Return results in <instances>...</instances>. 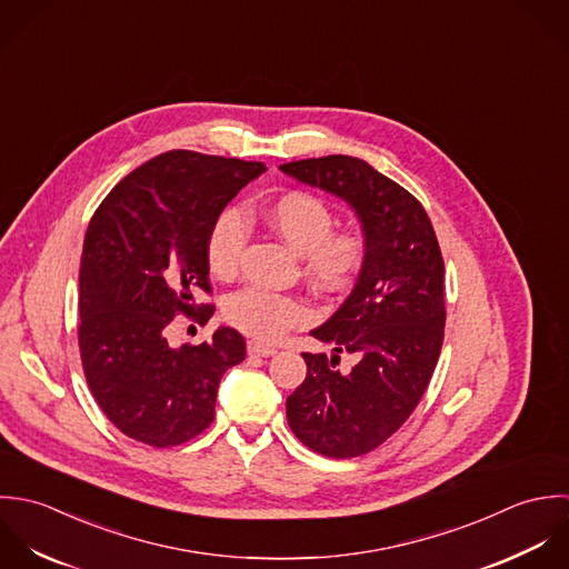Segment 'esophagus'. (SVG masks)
<instances>
[{"instance_id": "obj_1", "label": "esophagus", "mask_w": 569, "mask_h": 569, "mask_svg": "<svg viewBox=\"0 0 569 569\" xmlns=\"http://www.w3.org/2000/svg\"><path fill=\"white\" fill-rule=\"evenodd\" d=\"M277 349L274 347H270V345H261V342L257 341H248V353L250 356H263V358H268V356H272Z\"/></svg>"}]
</instances>
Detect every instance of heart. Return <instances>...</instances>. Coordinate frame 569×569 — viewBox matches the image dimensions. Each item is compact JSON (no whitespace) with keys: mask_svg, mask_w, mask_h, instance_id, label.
<instances>
[{"mask_svg":"<svg viewBox=\"0 0 569 569\" xmlns=\"http://www.w3.org/2000/svg\"><path fill=\"white\" fill-rule=\"evenodd\" d=\"M266 227L301 254L303 272L323 292L345 290L367 259V234L335 227L330 204L310 191H286L263 202ZM246 243V222L237 209L222 211L207 237V263L218 277H232ZM228 323L259 341H274L308 321L306 303L290 295L243 288L224 303Z\"/></svg>","mask_w":569,"mask_h":569,"instance_id":"b5f03b06","label":"heart"}]
</instances>
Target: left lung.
<instances>
[{
    "mask_svg": "<svg viewBox=\"0 0 569 569\" xmlns=\"http://www.w3.org/2000/svg\"><path fill=\"white\" fill-rule=\"evenodd\" d=\"M342 198L367 234V259L339 312L312 330L335 356L303 351L306 380L286 400L292 433L315 453L378 449L416 411L445 342V259L425 207L398 182L351 156L279 167ZM341 352L357 356L337 370Z\"/></svg>",
    "mask_w": 569,
    "mask_h": 569,
    "instance_id": "left-lung-1",
    "label": "left lung"
}]
</instances>
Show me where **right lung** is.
<instances>
[{
	"instance_id": "add662e5",
	"label": "right lung",
	"mask_w": 569,
	"mask_h": 569,
	"mask_svg": "<svg viewBox=\"0 0 569 569\" xmlns=\"http://www.w3.org/2000/svg\"><path fill=\"white\" fill-rule=\"evenodd\" d=\"M263 162L167 151L124 176L94 211L79 274V351L88 387L120 433L169 449L216 418L220 378L246 341L218 328L211 341L171 347L178 315L204 326L213 303L207 237Z\"/></svg>"
}]
</instances>
